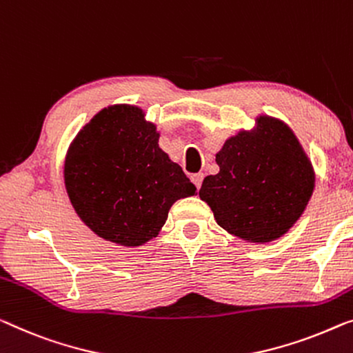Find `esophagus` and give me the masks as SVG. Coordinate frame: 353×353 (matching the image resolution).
<instances>
[{
  "instance_id": "34e87169",
  "label": "esophagus",
  "mask_w": 353,
  "mask_h": 353,
  "mask_svg": "<svg viewBox=\"0 0 353 353\" xmlns=\"http://www.w3.org/2000/svg\"><path fill=\"white\" fill-rule=\"evenodd\" d=\"M203 179H204V176H203V174H194V176L192 177V182L194 183V187H196V188H198V190H199V188H201Z\"/></svg>"
}]
</instances>
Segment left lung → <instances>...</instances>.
Wrapping results in <instances>:
<instances>
[{
  "label": "left lung",
  "mask_w": 353,
  "mask_h": 353,
  "mask_svg": "<svg viewBox=\"0 0 353 353\" xmlns=\"http://www.w3.org/2000/svg\"><path fill=\"white\" fill-rule=\"evenodd\" d=\"M215 161L220 171L204 177L199 198L217 223L247 243L281 238L306 209L315 174L290 126L260 115L252 131L231 136Z\"/></svg>",
  "instance_id": "1"
}]
</instances>
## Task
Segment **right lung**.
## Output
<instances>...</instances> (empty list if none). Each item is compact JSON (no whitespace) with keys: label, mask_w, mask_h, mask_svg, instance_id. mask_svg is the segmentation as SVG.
Segmentation results:
<instances>
[{"label":"right lung","mask_w":353,"mask_h":353,"mask_svg":"<svg viewBox=\"0 0 353 353\" xmlns=\"http://www.w3.org/2000/svg\"><path fill=\"white\" fill-rule=\"evenodd\" d=\"M159 138L143 109L115 104L99 110L72 141L65 187L76 214L99 238L143 245L160 233L177 199L196 193Z\"/></svg>","instance_id":"right-lung-1"}]
</instances>
